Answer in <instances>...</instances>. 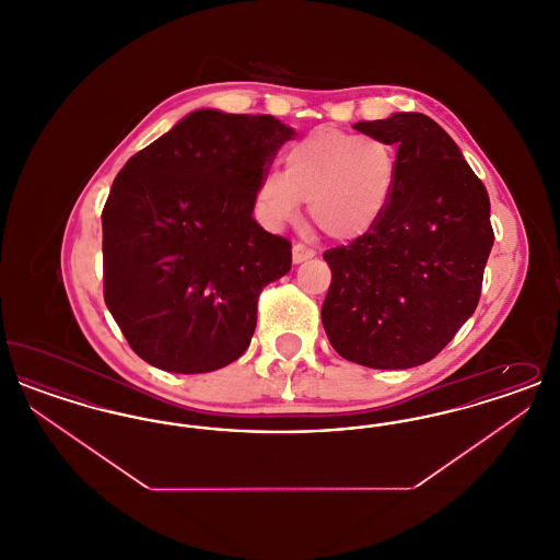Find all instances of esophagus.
Here are the masks:
<instances>
[{
    "instance_id": "34e87169",
    "label": "esophagus",
    "mask_w": 560,
    "mask_h": 560,
    "mask_svg": "<svg viewBox=\"0 0 560 560\" xmlns=\"http://www.w3.org/2000/svg\"><path fill=\"white\" fill-rule=\"evenodd\" d=\"M315 256V252L311 249V247H306V245H302V243H295L292 249V260L293 265H302V262H306V260H311Z\"/></svg>"
}]
</instances>
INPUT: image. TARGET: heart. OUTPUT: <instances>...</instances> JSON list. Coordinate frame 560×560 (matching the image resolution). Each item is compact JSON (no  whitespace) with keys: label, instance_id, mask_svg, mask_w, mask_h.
<instances>
[{"label":"heart","instance_id":"obj_1","mask_svg":"<svg viewBox=\"0 0 560 560\" xmlns=\"http://www.w3.org/2000/svg\"><path fill=\"white\" fill-rule=\"evenodd\" d=\"M283 167V174L270 172L256 188V210L272 231L295 222L304 201L325 237L365 240L399 190V153L393 144L334 126H320L292 144Z\"/></svg>","mask_w":560,"mask_h":560}]
</instances>
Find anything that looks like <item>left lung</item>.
I'll return each instance as SVG.
<instances>
[{
  "label": "left lung",
  "instance_id": "1",
  "mask_svg": "<svg viewBox=\"0 0 560 560\" xmlns=\"http://www.w3.org/2000/svg\"><path fill=\"white\" fill-rule=\"evenodd\" d=\"M352 128L397 147L399 190L372 235L323 254L331 285L320 320L347 361L418 368L479 304L493 247L489 195L452 136L424 113Z\"/></svg>",
  "mask_w": 560,
  "mask_h": 560
}]
</instances>
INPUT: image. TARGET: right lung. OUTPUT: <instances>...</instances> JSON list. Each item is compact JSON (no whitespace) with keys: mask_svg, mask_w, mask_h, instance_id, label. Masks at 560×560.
<instances>
[{"mask_svg":"<svg viewBox=\"0 0 560 560\" xmlns=\"http://www.w3.org/2000/svg\"><path fill=\"white\" fill-rule=\"evenodd\" d=\"M295 130L272 115L197 108L136 153L103 210L105 302L133 352L163 372L240 359L258 293L292 243L254 218L256 188Z\"/></svg>","mask_w":560,"mask_h":560,"instance_id":"right-lung-1","label":"right lung"}]
</instances>
